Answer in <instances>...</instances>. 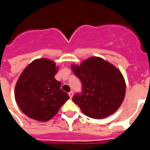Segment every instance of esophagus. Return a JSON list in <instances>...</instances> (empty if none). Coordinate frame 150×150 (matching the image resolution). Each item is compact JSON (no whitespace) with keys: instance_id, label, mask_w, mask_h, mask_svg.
<instances>
[{"instance_id":"obj_1","label":"esophagus","mask_w":150,"mask_h":150,"mask_svg":"<svg viewBox=\"0 0 150 150\" xmlns=\"http://www.w3.org/2000/svg\"><path fill=\"white\" fill-rule=\"evenodd\" d=\"M69 97H70V98H73V95H74V93H73V91H70L68 93Z\"/></svg>"}]
</instances>
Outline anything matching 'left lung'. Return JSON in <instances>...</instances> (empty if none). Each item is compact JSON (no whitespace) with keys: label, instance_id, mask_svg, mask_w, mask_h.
<instances>
[{"label":"left lung","instance_id":"1","mask_svg":"<svg viewBox=\"0 0 150 150\" xmlns=\"http://www.w3.org/2000/svg\"><path fill=\"white\" fill-rule=\"evenodd\" d=\"M71 69L80 79L83 93L73 100L86 116L100 120L113 114L125 95V81L121 71L100 57H90Z\"/></svg>","mask_w":150,"mask_h":150}]
</instances>
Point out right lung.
I'll use <instances>...</instances> for the list:
<instances>
[{
	"label": "right lung",
	"instance_id": "1",
	"mask_svg": "<svg viewBox=\"0 0 150 150\" xmlns=\"http://www.w3.org/2000/svg\"><path fill=\"white\" fill-rule=\"evenodd\" d=\"M59 67L46 58L35 59L24 69L15 86V100L23 113L38 122L50 120L69 99L56 80Z\"/></svg>",
	"mask_w": 150,
	"mask_h": 150
}]
</instances>
